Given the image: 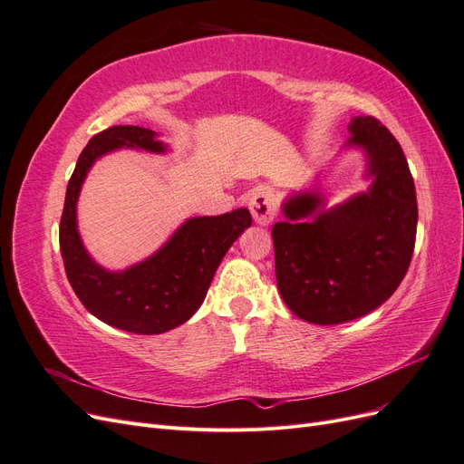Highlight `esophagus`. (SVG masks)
Masks as SVG:
<instances>
[{
  "instance_id": "34e87169",
  "label": "esophagus",
  "mask_w": 464,
  "mask_h": 464,
  "mask_svg": "<svg viewBox=\"0 0 464 464\" xmlns=\"http://www.w3.org/2000/svg\"><path fill=\"white\" fill-rule=\"evenodd\" d=\"M249 210L254 215V220L261 227H266L276 217V201L271 189L257 188L249 198Z\"/></svg>"
}]
</instances>
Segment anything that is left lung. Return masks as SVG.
<instances>
[{
    "mask_svg": "<svg viewBox=\"0 0 464 464\" xmlns=\"http://www.w3.org/2000/svg\"><path fill=\"white\" fill-rule=\"evenodd\" d=\"M348 131V145L368 154L370 189L331 210L315 191L294 195L286 220L273 227L280 296L317 325L358 319L389 300L416 242V189L399 141L372 116L354 118Z\"/></svg>",
    "mask_w": 464,
    "mask_h": 464,
    "instance_id": "obj_1",
    "label": "left lung"
}]
</instances>
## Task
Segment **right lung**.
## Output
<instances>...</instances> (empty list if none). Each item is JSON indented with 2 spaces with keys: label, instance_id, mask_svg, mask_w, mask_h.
Listing matches in <instances>:
<instances>
[{
  "label": "right lung",
  "instance_id": "right-lung-1",
  "mask_svg": "<svg viewBox=\"0 0 464 464\" xmlns=\"http://www.w3.org/2000/svg\"><path fill=\"white\" fill-rule=\"evenodd\" d=\"M133 147L164 152L157 133L139 125H114L82 149L69 178L60 222V249L69 285L101 321L135 334H160L186 323L203 304L222 257L247 227V208L186 220L157 254L121 273L96 265L77 232V199L89 168L102 154Z\"/></svg>",
  "mask_w": 464,
  "mask_h": 464
}]
</instances>
